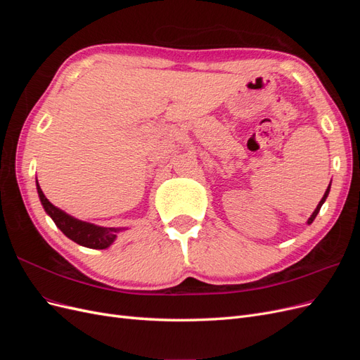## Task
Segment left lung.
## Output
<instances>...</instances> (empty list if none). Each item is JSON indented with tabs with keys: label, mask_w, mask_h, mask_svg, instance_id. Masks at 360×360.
I'll list each match as a JSON object with an SVG mask.
<instances>
[{
	"label": "left lung",
	"mask_w": 360,
	"mask_h": 360,
	"mask_svg": "<svg viewBox=\"0 0 360 360\" xmlns=\"http://www.w3.org/2000/svg\"><path fill=\"white\" fill-rule=\"evenodd\" d=\"M329 192H330V184H329V188L326 189V192H324V195H323V198H321V201L319 202V205H317V209L314 210V213L311 214V217L308 219V224H312L314 222V219H315V216L319 214V212H320V209H321V205H323V202L326 201V198H328V195H329Z\"/></svg>",
	"instance_id": "left-lung-1"
}]
</instances>
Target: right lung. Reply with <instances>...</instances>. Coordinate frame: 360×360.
<instances>
[{"label":"right lung","mask_w":360,"mask_h":360,"mask_svg":"<svg viewBox=\"0 0 360 360\" xmlns=\"http://www.w3.org/2000/svg\"><path fill=\"white\" fill-rule=\"evenodd\" d=\"M36 186L43 209H45V212L52 217V221L56 222V225L63 231V234L69 237L75 243L91 249H106L115 242L117 234L123 230V228H105L76 219V217L60 210L58 207L49 202V200L45 197V193L41 192L37 180Z\"/></svg>","instance_id":"add662e5"}]
</instances>
